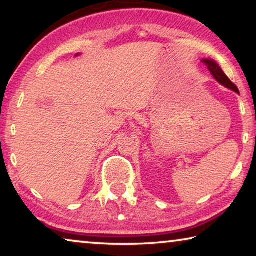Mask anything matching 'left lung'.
<instances>
[{
	"instance_id": "1",
	"label": "left lung",
	"mask_w": 256,
	"mask_h": 256,
	"mask_svg": "<svg viewBox=\"0 0 256 256\" xmlns=\"http://www.w3.org/2000/svg\"><path fill=\"white\" fill-rule=\"evenodd\" d=\"M202 62L206 64V66H208V68H209V71L212 76H214V79L219 82L220 84H222L226 86V88L230 89V90H234V92L240 94V92H238V88L237 86L232 84V82L229 80V78L224 74V71L222 70V68H220L218 64H216L214 60H209V58H204L202 60Z\"/></svg>"
}]
</instances>
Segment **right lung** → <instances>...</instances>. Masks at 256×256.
Listing matches in <instances>:
<instances>
[{"mask_svg": "<svg viewBox=\"0 0 256 256\" xmlns=\"http://www.w3.org/2000/svg\"><path fill=\"white\" fill-rule=\"evenodd\" d=\"M76 55H78V54H76Z\"/></svg>", "mask_w": 256, "mask_h": 256, "instance_id": "1", "label": "right lung"}]
</instances>
